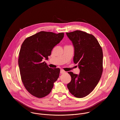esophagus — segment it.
Listing matches in <instances>:
<instances>
[{
	"mask_svg": "<svg viewBox=\"0 0 120 120\" xmlns=\"http://www.w3.org/2000/svg\"><path fill=\"white\" fill-rule=\"evenodd\" d=\"M65 72V71H64L63 70H62V69L60 70V73H61V74H63V73H64Z\"/></svg>",
	"mask_w": 120,
	"mask_h": 120,
	"instance_id": "1",
	"label": "esophagus"
}]
</instances>
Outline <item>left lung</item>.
Returning a JSON list of instances; mask_svg holds the SVG:
<instances>
[{"instance_id": "1", "label": "left lung", "mask_w": 120, "mask_h": 120, "mask_svg": "<svg viewBox=\"0 0 120 120\" xmlns=\"http://www.w3.org/2000/svg\"><path fill=\"white\" fill-rule=\"evenodd\" d=\"M74 47L73 62L80 69L79 75L68 72L71 81L67 84L70 93L78 98H84L98 85L103 71V52L95 37L77 30L66 33Z\"/></svg>"}]
</instances>
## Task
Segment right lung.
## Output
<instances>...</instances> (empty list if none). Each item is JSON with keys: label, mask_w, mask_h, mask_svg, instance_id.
I'll return each instance as SVG.
<instances>
[{"label": "right lung", "mask_w": 120, "mask_h": 120, "mask_svg": "<svg viewBox=\"0 0 120 120\" xmlns=\"http://www.w3.org/2000/svg\"><path fill=\"white\" fill-rule=\"evenodd\" d=\"M64 34L41 31L25 39L22 45L18 60L21 79L26 90L34 97L41 98L49 94L59 77L60 69L49 68L43 60L49 59Z\"/></svg>", "instance_id": "add662e5"}]
</instances>
